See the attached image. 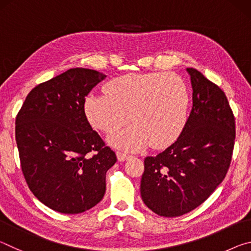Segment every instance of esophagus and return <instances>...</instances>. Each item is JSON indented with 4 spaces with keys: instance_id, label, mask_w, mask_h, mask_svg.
I'll list each match as a JSON object with an SVG mask.
<instances>
[{
    "instance_id": "1",
    "label": "esophagus",
    "mask_w": 251,
    "mask_h": 251,
    "mask_svg": "<svg viewBox=\"0 0 251 251\" xmlns=\"http://www.w3.org/2000/svg\"><path fill=\"white\" fill-rule=\"evenodd\" d=\"M129 157H130V155L127 154V152L121 151H117V158H118V160H120V161H125V160L128 159Z\"/></svg>"
}]
</instances>
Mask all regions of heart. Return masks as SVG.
I'll list each match as a JSON object with an SVG mask.
<instances>
[{"label":"heart","instance_id":"heart-1","mask_svg":"<svg viewBox=\"0 0 251 251\" xmlns=\"http://www.w3.org/2000/svg\"><path fill=\"white\" fill-rule=\"evenodd\" d=\"M189 92L174 73L127 74L110 79L105 93H92L84 100L87 120L106 134L130 121L133 125L110 137L127 150L169 145L179 136L187 121Z\"/></svg>","mask_w":251,"mask_h":251}]
</instances>
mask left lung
<instances>
[{"label":"left lung","mask_w":251,"mask_h":251,"mask_svg":"<svg viewBox=\"0 0 251 251\" xmlns=\"http://www.w3.org/2000/svg\"><path fill=\"white\" fill-rule=\"evenodd\" d=\"M193 107L179 137L148 156L141 180L145 205L163 217L194 210L224 180L235 144V117L225 93L201 72L186 69Z\"/></svg>","instance_id":"obj_1"}]
</instances>
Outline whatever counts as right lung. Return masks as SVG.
Returning <instances> with one entry per match:
<instances>
[{
  "instance_id": "add662e5",
  "label": "right lung",
  "mask_w": 251,
  "mask_h": 251,
  "mask_svg": "<svg viewBox=\"0 0 251 251\" xmlns=\"http://www.w3.org/2000/svg\"><path fill=\"white\" fill-rule=\"evenodd\" d=\"M106 75L76 67L37 85L15 121L21 167L41 202L62 214L97 205L116 155L92 128L85 97Z\"/></svg>"
}]
</instances>
